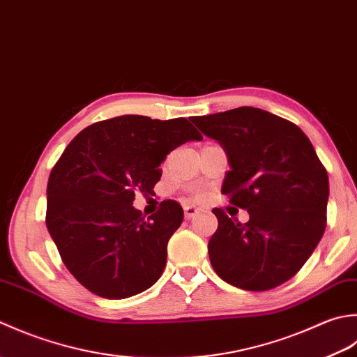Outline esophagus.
I'll use <instances>...</instances> for the list:
<instances>
[{"instance_id":"esophagus-1","label":"esophagus","mask_w":357,"mask_h":357,"mask_svg":"<svg viewBox=\"0 0 357 357\" xmlns=\"http://www.w3.org/2000/svg\"><path fill=\"white\" fill-rule=\"evenodd\" d=\"M183 209H185V217H186L188 220H189V219H194V217L200 213V211H199L197 208L191 206V205H186Z\"/></svg>"}]
</instances>
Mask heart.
<instances>
[{"label":"heart","mask_w":357,"mask_h":357,"mask_svg":"<svg viewBox=\"0 0 357 357\" xmlns=\"http://www.w3.org/2000/svg\"><path fill=\"white\" fill-rule=\"evenodd\" d=\"M202 197V192H195V199H200Z\"/></svg>","instance_id":"1"}]
</instances>
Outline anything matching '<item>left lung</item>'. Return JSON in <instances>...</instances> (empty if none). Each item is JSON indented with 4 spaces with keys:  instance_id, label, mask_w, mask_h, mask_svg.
I'll return each mask as SVG.
<instances>
[{
    "instance_id": "obj_1",
    "label": "left lung",
    "mask_w": 357,
    "mask_h": 357,
    "mask_svg": "<svg viewBox=\"0 0 357 357\" xmlns=\"http://www.w3.org/2000/svg\"><path fill=\"white\" fill-rule=\"evenodd\" d=\"M227 151L231 171L222 194L246 209L245 225L220 208L208 251L214 271L232 287L268 291L310 259L326 227L328 174L299 126L259 107L191 117Z\"/></svg>"
}]
</instances>
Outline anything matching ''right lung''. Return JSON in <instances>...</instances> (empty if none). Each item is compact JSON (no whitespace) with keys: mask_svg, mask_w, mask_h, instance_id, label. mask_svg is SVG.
<instances>
[{"mask_svg":"<svg viewBox=\"0 0 357 357\" xmlns=\"http://www.w3.org/2000/svg\"><path fill=\"white\" fill-rule=\"evenodd\" d=\"M202 134L186 119L120 115L83 129L50 171L46 227L70 274L105 299H126L162 275L183 222L176 200L148 219L132 206L162 177L171 151Z\"/></svg>","mask_w":357,"mask_h":357,"instance_id":"right-lung-1","label":"right lung"}]
</instances>
